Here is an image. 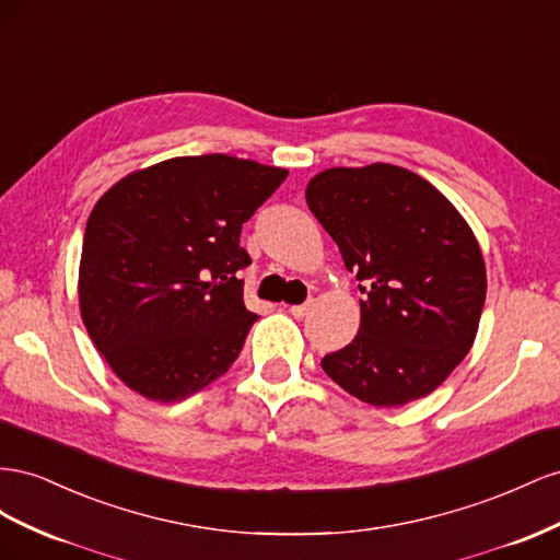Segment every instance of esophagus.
Here are the masks:
<instances>
[{"label":"esophagus","mask_w":560,"mask_h":560,"mask_svg":"<svg viewBox=\"0 0 560 560\" xmlns=\"http://www.w3.org/2000/svg\"><path fill=\"white\" fill-rule=\"evenodd\" d=\"M310 310H312V302H305V305H293L289 312H291L295 318H302V316L310 314Z\"/></svg>","instance_id":"esophagus-1"}]
</instances>
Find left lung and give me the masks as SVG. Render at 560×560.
I'll use <instances>...</instances> for the list:
<instances>
[{
  "label": "left lung",
  "instance_id": "left-lung-1",
  "mask_svg": "<svg viewBox=\"0 0 560 560\" xmlns=\"http://www.w3.org/2000/svg\"><path fill=\"white\" fill-rule=\"evenodd\" d=\"M305 197L365 295L357 338L322 369L375 408L431 394L481 322L486 262L469 222L418 173L382 162L316 173Z\"/></svg>",
  "mask_w": 560,
  "mask_h": 560
}]
</instances>
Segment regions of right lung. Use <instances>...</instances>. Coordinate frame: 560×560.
Returning <instances> with one entry per match:
<instances>
[{"label": "right lung", "mask_w": 560, "mask_h": 560, "mask_svg": "<svg viewBox=\"0 0 560 560\" xmlns=\"http://www.w3.org/2000/svg\"><path fill=\"white\" fill-rule=\"evenodd\" d=\"M289 171L230 154L173 156L95 201L79 260V312L126 387L173 404L225 375L255 324L236 277L242 225Z\"/></svg>", "instance_id": "1"}]
</instances>
